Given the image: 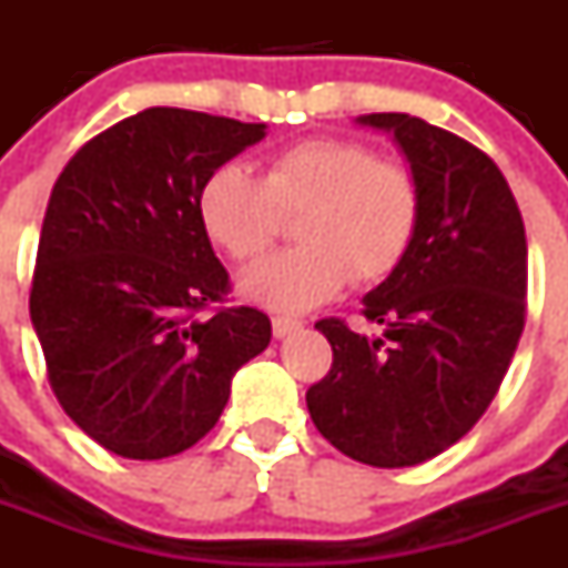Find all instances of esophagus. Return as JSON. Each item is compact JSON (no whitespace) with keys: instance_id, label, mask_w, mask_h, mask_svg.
Segmentation results:
<instances>
[{"instance_id":"34e87169","label":"esophagus","mask_w":568,"mask_h":568,"mask_svg":"<svg viewBox=\"0 0 568 568\" xmlns=\"http://www.w3.org/2000/svg\"><path fill=\"white\" fill-rule=\"evenodd\" d=\"M301 327L298 318H290V315H275L273 318V335L275 338H284V335L295 333Z\"/></svg>"}]
</instances>
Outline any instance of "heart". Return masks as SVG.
I'll use <instances>...</instances> for the list:
<instances>
[{"label":"heart","mask_w":568,"mask_h":568,"mask_svg":"<svg viewBox=\"0 0 568 568\" xmlns=\"http://www.w3.org/2000/svg\"><path fill=\"white\" fill-rule=\"evenodd\" d=\"M204 233L233 261L255 258L295 222L298 247L250 264L239 290L273 313H307L355 284H378L409 253L420 222L413 168L344 135H313L270 155L264 173L219 164L195 195Z\"/></svg>","instance_id":"b5f03b06"}]
</instances>
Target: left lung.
Segmentation results:
<instances>
[{
    "label": "left lung",
    "mask_w": 568,
    "mask_h": 568,
    "mask_svg": "<svg viewBox=\"0 0 568 568\" xmlns=\"http://www.w3.org/2000/svg\"><path fill=\"white\" fill-rule=\"evenodd\" d=\"M358 122L395 133L418 175L420 222L398 270L364 298L384 333L315 324L333 366L307 389V409L335 449L398 469L458 444L498 395L526 324V230L484 150L418 115Z\"/></svg>",
    "instance_id": "1"
}]
</instances>
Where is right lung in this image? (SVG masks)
I'll return each mask as SVG.
<instances>
[{"mask_svg":"<svg viewBox=\"0 0 568 568\" xmlns=\"http://www.w3.org/2000/svg\"><path fill=\"white\" fill-rule=\"evenodd\" d=\"M261 139L264 124L148 108L82 144L50 190L30 321L62 409L119 458L199 444L235 369L267 349V315L224 307L230 273L195 210L204 179Z\"/></svg>","mask_w":568,"mask_h":568,"instance_id":"right-lung-1","label":"right lung"}]
</instances>
